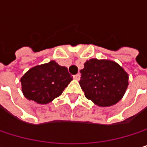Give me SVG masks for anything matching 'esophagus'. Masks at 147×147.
Masks as SVG:
<instances>
[{
	"instance_id": "34e87169",
	"label": "esophagus",
	"mask_w": 147,
	"mask_h": 147,
	"mask_svg": "<svg viewBox=\"0 0 147 147\" xmlns=\"http://www.w3.org/2000/svg\"><path fill=\"white\" fill-rule=\"evenodd\" d=\"M74 77V79L75 80H76V81H79L80 80V77H81V74H76V75H75L73 76Z\"/></svg>"
}]
</instances>
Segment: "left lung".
Listing matches in <instances>:
<instances>
[{"mask_svg":"<svg viewBox=\"0 0 147 147\" xmlns=\"http://www.w3.org/2000/svg\"><path fill=\"white\" fill-rule=\"evenodd\" d=\"M79 84L85 97L101 107L111 106L124 95L129 74L117 62L91 59L84 63Z\"/></svg>","mask_w":147,"mask_h":147,"instance_id":"obj_1","label":"left lung"}]
</instances>
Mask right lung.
<instances>
[{
	"label": "right lung",
	"mask_w": 147,
	"mask_h": 147,
	"mask_svg": "<svg viewBox=\"0 0 147 147\" xmlns=\"http://www.w3.org/2000/svg\"><path fill=\"white\" fill-rule=\"evenodd\" d=\"M71 81L68 69L54 60L30 68L20 79L24 96L42 105L61 95Z\"/></svg>",
	"instance_id": "obj_1"
}]
</instances>
